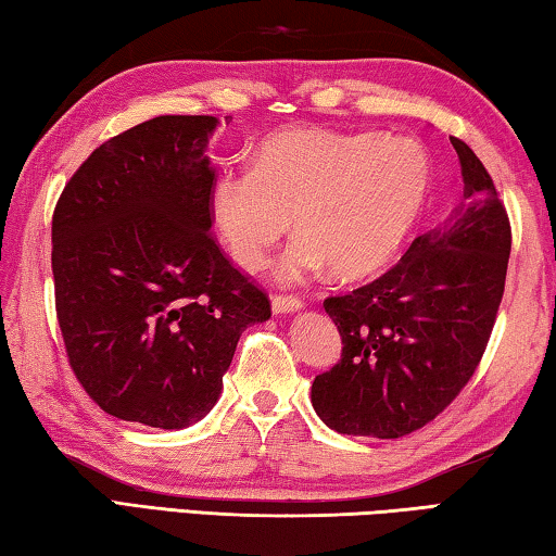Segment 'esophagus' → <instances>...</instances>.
<instances>
[{
	"instance_id": "obj_1",
	"label": "esophagus",
	"mask_w": 556,
	"mask_h": 556,
	"mask_svg": "<svg viewBox=\"0 0 556 556\" xmlns=\"http://www.w3.org/2000/svg\"><path fill=\"white\" fill-rule=\"evenodd\" d=\"M270 307H273V315H290V313H300V309L305 307V303L295 295H288V298L276 295V298H273Z\"/></svg>"
}]
</instances>
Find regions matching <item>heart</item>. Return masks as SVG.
<instances>
[{"label":"heart","instance_id":"heart-1","mask_svg":"<svg viewBox=\"0 0 556 556\" xmlns=\"http://www.w3.org/2000/svg\"><path fill=\"white\" fill-rule=\"evenodd\" d=\"M430 159L415 139L381 131L283 129L253 168L227 165L210 185V219L229 256L256 270L290 229L276 266L283 286L332 268L342 278L381 270L415 227L430 190Z\"/></svg>","mask_w":556,"mask_h":556}]
</instances>
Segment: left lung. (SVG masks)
<instances>
[{
	"label": "left lung",
	"instance_id": "8db88e82",
	"mask_svg": "<svg viewBox=\"0 0 556 556\" xmlns=\"http://www.w3.org/2000/svg\"><path fill=\"white\" fill-rule=\"evenodd\" d=\"M450 141L464 180L450 219L417 237L374 283L325 300L344 346L309 397L339 434L395 440L420 430L469 383L489 344L510 222L479 155Z\"/></svg>",
	"mask_w": 556,
	"mask_h": 556
}]
</instances>
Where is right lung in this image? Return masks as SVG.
Listing matches in <instances>:
<instances>
[{
  "mask_svg": "<svg viewBox=\"0 0 556 556\" xmlns=\"http://www.w3.org/2000/svg\"><path fill=\"white\" fill-rule=\"evenodd\" d=\"M217 126L207 114L136 124L94 149L55 204L67 358L87 395L126 422H200L243 329L270 317L268 298L210 237Z\"/></svg>",
  "mask_w": 556,
  "mask_h": 556,
  "instance_id": "add662e5",
  "label": "right lung"
}]
</instances>
